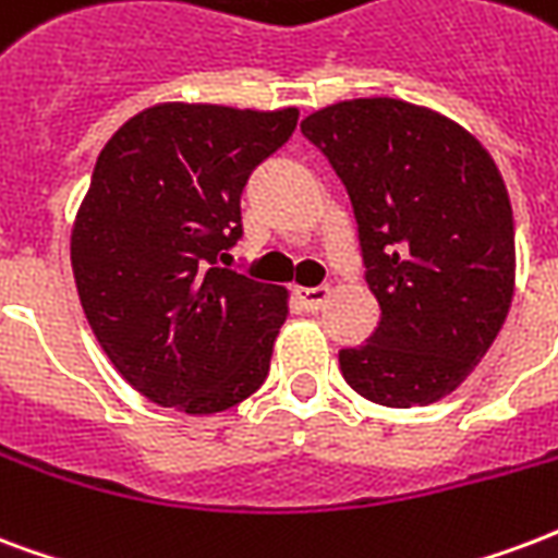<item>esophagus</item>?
Returning <instances> with one entry per match:
<instances>
[{"label":"esophagus","instance_id":"34e87169","mask_svg":"<svg viewBox=\"0 0 558 558\" xmlns=\"http://www.w3.org/2000/svg\"><path fill=\"white\" fill-rule=\"evenodd\" d=\"M329 288H296V303L303 305L305 312H317L326 303Z\"/></svg>","mask_w":558,"mask_h":558}]
</instances>
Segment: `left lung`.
Returning <instances> with one entry per match:
<instances>
[{
  "label": "left lung",
  "instance_id": "8db88e82",
  "mask_svg": "<svg viewBox=\"0 0 558 558\" xmlns=\"http://www.w3.org/2000/svg\"><path fill=\"white\" fill-rule=\"evenodd\" d=\"M353 205L379 324L338 353L371 403L441 400L500 332L514 284L506 184L483 144L403 99H353L303 120Z\"/></svg>",
  "mask_w": 558,
  "mask_h": 558
}]
</instances>
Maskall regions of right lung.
<instances>
[{
    "instance_id": "right-lung-1",
    "label": "right lung",
    "mask_w": 558,
    "mask_h": 558,
    "mask_svg": "<svg viewBox=\"0 0 558 558\" xmlns=\"http://www.w3.org/2000/svg\"><path fill=\"white\" fill-rule=\"evenodd\" d=\"M296 117L155 105L96 158L70 244L75 288L105 355L146 400L215 414L267 379L284 291L223 264L244 238L246 182Z\"/></svg>"
}]
</instances>
